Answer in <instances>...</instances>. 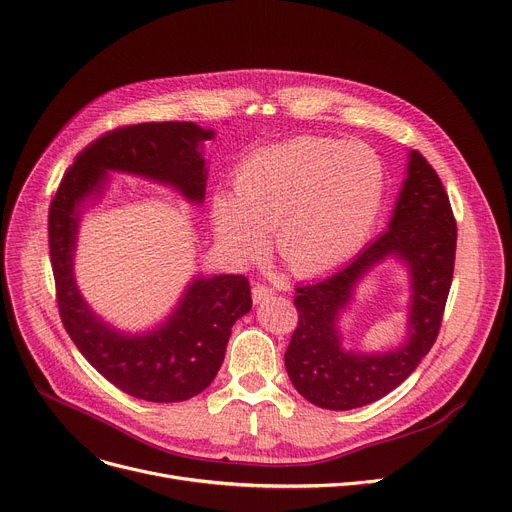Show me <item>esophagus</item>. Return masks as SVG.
<instances>
[{
    "instance_id": "1",
    "label": "esophagus",
    "mask_w": 512,
    "mask_h": 512,
    "mask_svg": "<svg viewBox=\"0 0 512 512\" xmlns=\"http://www.w3.org/2000/svg\"><path fill=\"white\" fill-rule=\"evenodd\" d=\"M272 295H274V291H272L270 287H266V285L256 283V285L252 287V299H254V303H262V301H266V299L272 297Z\"/></svg>"
}]
</instances>
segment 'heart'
I'll return each mask as SVG.
<instances>
[{
    "label": "heart",
    "instance_id": "b5f03b06",
    "mask_svg": "<svg viewBox=\"0 0 512 512\" xmlns=\"http://www.w3.org/2000/svg\"><path fill=\"white\" fill-rule=\"evenodd\" d=\"M383 194L385 170L371 147L301 137L246 157L233 196H215V233L240 258L258 254L270 233L274 256L297 277H316L365 246Z\"/></svg>",
    "mask_w": 512,
    "mask_h": 512
}]
</instances>
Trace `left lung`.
I'll use <instances>...</instances> for the list:
<instances>
[{
    "label": "left lung",
    "instance_id": "1",
    "mask_svg": "<svg viewBox=\"0 0 512 512\" xmlns=\"http://www.w3.org/2000/svg\"><path fill=\"white\" fill-rule=\"evenodd\" d=\"M457 248V225L447 190L418 151H410L408 176L385 233L355 260L297 289V328L285 367L301 396L326 410H352L381 400L404 383L435 344L449 297ZM387 255L411 270L409 338L387 353L344 351L337 320L364 274Z\"/></svg>",
    "mask_w": 512,
    "mask_h": 512
}]
</instances>
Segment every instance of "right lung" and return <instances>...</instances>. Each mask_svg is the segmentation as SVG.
Returning a JSON list of instances; mask_svg holds the SVG:
<instances>
[{"label": "right lung", "instance_id": "right-lung-1", "mask_svg": "<svg viewBox=\"0 0 512 512\" xmlns=\"http://www.w3.org/2000/svg\"><path fill=\"white\" fill-rule=\"evenodd\" d=\"M211 129L194 123H139L104 133L65 172L49 209V250L61 322L88 363L133 398L184 402L211 385L231 326L252 309L244 274L196 277L172 316L151 332L129 336L104 324L84 301L73 277L82 207L100 199L108 172L170 184L201 205L207 188L203 143Z\"/></svg>", "mask_w": 512, "mask_h": 512}]
</instances>
